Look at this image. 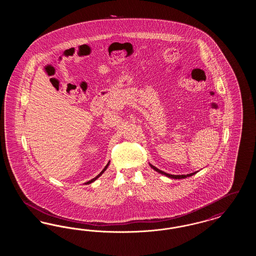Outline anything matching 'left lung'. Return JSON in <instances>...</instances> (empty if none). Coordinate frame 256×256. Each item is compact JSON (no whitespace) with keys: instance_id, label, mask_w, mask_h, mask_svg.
<instances>
[{"instance_id":"1","label":"left lung","mask_w":256,"mask_h":256,"mask_svg":"<svg viewBox=\"0 0 256 256\" xmlns=\"http://www.w3.org/2000/svg\"><path fill=\"white\" fill-rule=\"evenodd\" d=\"M150 167L154 169V170H156V172H158L160 174H164V176H168V178H176V180H180V178H187V176H193V174H195L196 172H192V174H182V176H174V174H167V172H162V170H159L156 167H154V166H152V164H150Z\"/></svg>"}]
</instances>
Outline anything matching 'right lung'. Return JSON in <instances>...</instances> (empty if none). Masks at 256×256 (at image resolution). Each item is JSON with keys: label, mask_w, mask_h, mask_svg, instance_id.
<instances>
[{"label": "right lung", "mask_w": 256, "mask_h": 256, "mask_svg": "<svg viewBox=\"0 0 256 256\" xmlns=\"http://www.w3.org/2000/svg\"><path fill=\"white\" fill-rule=\"evenodd\" d=\"M108 165H110V162H108V165H106V167H104V170H102V172H100V174H98L97 176H96V178H93V180H89V182H86V184H89V183H91V182H95V180H97L98 178V176H100V174H104V170H106V169H108Z\"/></svg>", "instance_id": "obj_1"}]
</instances>
